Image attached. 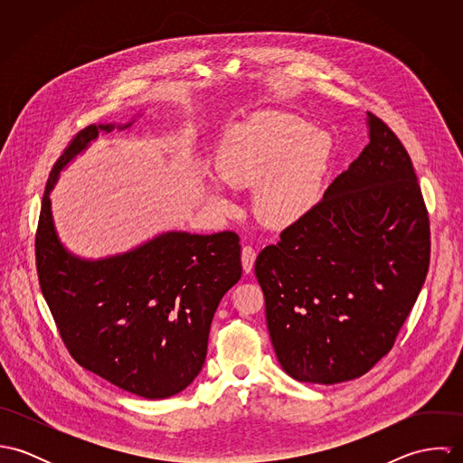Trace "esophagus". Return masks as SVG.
Instances as JSON below:
<instances>
[{
  "label": "esophagus",
  "mask_w": 463,
  "mask_h": 463,
  "mask_svg": "<svg viewBox=\"0 0 463 463\" xmlns=\"http://www.w3.org/2000/svg\"><path fill=\"white\" fill-rule=\"evenodd\" d=\"M255 260H257V250L253 246L246 244L242 248V267H244V272H251Z\"/></svg>",
  "instance_id": "1"
}]
</instances>
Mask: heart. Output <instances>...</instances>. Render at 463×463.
Segmentation results:
<instances>
[{
	"instance_id": "b5f03b06",
	"label": "heart",
	"mask_w": 463,
	"mask_h": 463,
	"mask_svg": "<svg viewBox=\"0 0 463 463\" xmlns=\"http://www.w3.org/2000/svg\"><path fill=\"white\" fill-rule=\"evenodd\" d=\"M330 151L328 135L301 118L264 112L226 132L215 167L228 187L257 189L253 208L262 224L288 228L316 206ZM212 199L230 206L219 189Z\"/></svg>"
}]
</instances>
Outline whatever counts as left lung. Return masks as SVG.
<instances>
[{"instance_id":"1","label":"left lung","mask_w":463,"mask_h":463,"mask_svg":"<svg viewBox=\"0 0 463 463\" xmlns=\"http://www.w3.org/2000/svg\"><path fill=\"white\" fill-rule=\"evenodd\" d=\"M369 144L255 274L283 371L333 385L360 378L394 345L430 267V217L408 151L367 112Z\"/></svg>"}]
</instances>
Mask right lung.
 <instances>
[{"label": "right lung", "mask_w": 463, "mask_h": 463, "mask_svg": "<svg viewBox=\"0 0 463 463\" xmlns=\"http://www.w3.org/2000/svg\"><path fill=\"white\" fill-rule=\"evenodd\" d=\"M114 128L80 130L53 165L35 233L37 276L81 367L135 396L164 399L189 387L204 364L217 305L242 276L241 239L167 232L103 260L71 255L57 237L50 193L67 162Z\"/></svg>", "instance_id": "1"}]
</instances>
